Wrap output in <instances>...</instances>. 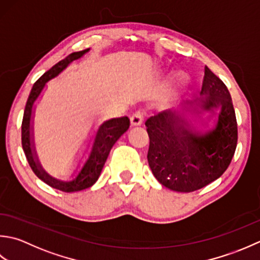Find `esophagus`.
<instances>
[{"instance_id":"34e87169","label":"esophagus","mask_w":260,"mask_h":260,"mask_svg":"<svg viewBox=\"0 0 260 260\" xmlns=\"http://www.w3.org/2000/svg\"><path fill=\"white\" fill-rule=\"evenodd\" d=\"M142 120H144V118H142V114L137 112L134 115H131L130 124H131V126H138L142 123Z\"/></svg>"}]
</instances>
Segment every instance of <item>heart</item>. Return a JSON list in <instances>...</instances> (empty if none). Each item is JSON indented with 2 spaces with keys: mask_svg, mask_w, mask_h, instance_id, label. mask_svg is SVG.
Listing matches in <instances>:
<instances>
[{
  "mask_svg": "<svg viewBox=\"0 0 260 260\" xmlns=\"http://www.w3.org/2000/svg\"><path fill=\"white\" fill-rule=\"evenodd\" d=\"M188 84H189V76L186 72L185 71L174 72L171 77V84H169V86L167 87L166 91L161 92L157 99L158 107L161 109H165L168 107V105H171V103L175 99L181 96V95L184 93L185 89L187 88Z\"/></svg>",
  "mask_w": 260,
  "mask_h": 260,
  "instance_id": "1",
  "label": "heart"
}]
</instances>
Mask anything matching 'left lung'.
<instances>
[{
    "mask_svg": "<svg viewBox=\"0 0 260 260\" xmlns=\"http://www.w3.org/2000/svg\"><path fill=\"white\" fill-rule=\"evenodd\" d=\"M146 126L153 176L176 192H193L218 179L235 155L238 126L231 95L208 67L200 99L151 116Z\"/></svg>",
    "mask_w": 260,
    "mask_h": 260,
    "instance_id": "obj_1",
    "label": "left lung"
}]
</instances>
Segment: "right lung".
Returning a JSON list of instances; mask_svg holds the SVG:
<instances>
[{
  "label": "right lung",
  "mask_w": 260,
  "mask_h": 260,
  "mask_svg": "<svg viewBox=\"0 0 260 260\" xmlns=\"http://www.w3.org/2000/svg\"><path fill=\"white\" fill-rule=\"evenodd\" d=\"M88 51L89 48L82 51L72 52L71 55L63 58L62 60L58 61L49 71H47L34 84L29 94V98L26 100L22 125H21L22 148L31 169L47 185L66 193L78 192V190L91 187L92 185L96 183L113 145L129 129L130 125V120L128 119V116L109 119L99 124L96 129L93 130V135L87 141V148L84 149L83 156H85V160H83L82 164L78 162L77 167L79 168H76V175H72V179H70V181H63V179L51 176L42 167L35 145L34 120L36 104L38 103V100L41 98V94L46 84L51 81V79L59 76L73 61L81 59ZM75 172H74V174H75Z\"/></svg>",
  "instance_id": "right-lung-1"
}]
</instances>
